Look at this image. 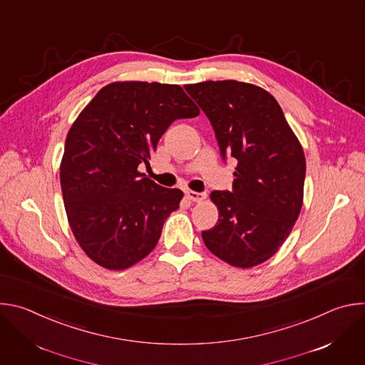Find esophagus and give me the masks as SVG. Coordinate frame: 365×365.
<instances>
[{"label": "esophagus", "instance_id": "obj_1", "mask_svg": "<svg viewBox=\"0 0 365 365\" xmlns=\"http://www.w3.org/2000/svg\"><path fill=\"white\" fill-rule=\"evenodd\" d=\"M186 197L192 202H202L206 197V195L199 193V192H193V190H186Z\"/></svg>", "mask_w": 365, "mask_h": 365}]
</instances>
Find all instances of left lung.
Segmentation results:
<instances>
[{
    "label": "left lung",
    "mask_w": 365,
    "mask_h": 365,
    "mask_svg": "<svg viewBox=\"0 0 365 365\" xmlns=\"http://www.w3.org/2000/svg\"><path fill=\"white\" fill-rule=\"evenodd\" d=\"M215 131L224 162L237 159L232 190H214L218 224L202 231L205 245L225 263H264L289 237L303 202V148L263 88L238 81L185 86Z\"/></svg>",
    "instance_id": "8db88e82"
}]
</instances>
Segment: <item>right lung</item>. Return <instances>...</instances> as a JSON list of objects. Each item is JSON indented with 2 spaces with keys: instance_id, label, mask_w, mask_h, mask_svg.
I'll use <instances>...</instances> for the list:
<instances>
[{
  "instance_id": "add662e5",
  "label": "right lung",
  "mask_w": 365,
  "mask_h": 365,
  "mask_svg": "<svg viewBox=\"0 0 365 365\" xmlns=\"http://www.w3.org/2000/svg\"><path fill=\"white\" fill-rule=\"evenodd\" d=\"M199 108L179 85L115 82L103 86L71 127L61 185L71 230L102 267L124 270L148 255L183 192L154 183L148 166L160 137Z\"/></svg>"
}]
</instances>
